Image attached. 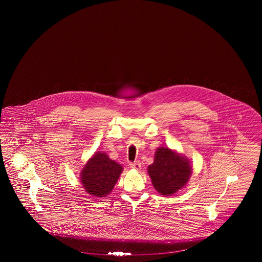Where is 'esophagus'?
Segmentation results:
<instances>
[{"instance_id":"1","label":"esophagus","mask_w":262,"mask_h":262,"mask_svg":"<svg viewBox=\"0 0 262 262\" xmlns=\"http://www.w3.org/2000/svg\"><path fill=\"white\" fill-rule=\"evenodd\" d=\"M129 166H130V168H132V169H136V170H139V169L141 168V164H140L139 161L130 163V164H129Z\"/></svg>"}]
</instances>
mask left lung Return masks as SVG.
<instances>
[{"label":"left lung","instance_id":"8db88e82","mask_svg":"<svg viewBox=\"0 0 262 262\" xmlns=\"http://www.w3.org/2000/svg\"><path fill=\"white\" fill-rule=\"evenodd\" d=\"M147 170L153 187L165 196L185 187L191 174V166L187 157L168 147L156 150L154 162Z\"/></svg>","mask_w":262,"mask_h":262}]
</instances>
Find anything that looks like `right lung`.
Returning <instances> with one entry per match:
<instances>
[{
  "instance_id": "1",
  "label": "right lung",
  "mask_w": 262,
  "mask_h": 262,
  "mask_svg": "<svg viewBox=\"0 0 262 262\" xmlns=\"http://www.w3.org/2000/svg\"><path fill=\"white\" fill-rule=\"evenodd\" d=\"M123 172V167L111 160L106 153L95 152L80 173L85 191L97 198H106Z\"/></svg>"
}]
</instances>
